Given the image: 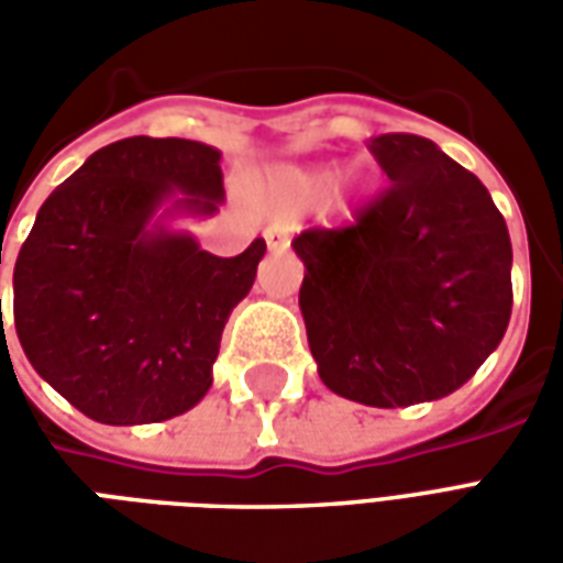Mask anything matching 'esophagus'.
I'll use <instances>...</instances> for the list:
<instances>
[{"label":"esophagus","mask_w":563,"mask_h":563,"mask_svg":"<svg viewBox=\"0 0 563 563\" xmlns=\"http://www.w3.org/2000/svg\"><path fill=\"white\" fill-rule=\"evenodd\" d=\"M292 234H295L292 222L277 220V222H271L262 238H265V244H268L271 253H283V250L289 246V241H292Z\"/></svg>","instance_id":"1"}]
</instances>
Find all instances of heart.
Returning <instances> with one entry per match:
<instances>
[{
	"label": "heart",
	"mask_w": 563,
	"mask_h": 563,
	"mask_svg": "<svg viewBox=\"0 0 563 563\" xmlns=\"http://www.w3.org/2000/svg\"><path fill=\"white\" fill-rule=\"evenodd\" d=\"M334 186V168H307V172L283 174V189L295 205H313L319 198L329 196Z\"/></svg>",
	"instance_id": "b5f03b06"
}]
</instances>
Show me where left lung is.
<instances>
[{"mask_svg":"<svg viewBox=\"0 0 563 563\" xmlns=\"http://www.w3.org/2000/svg\"><path fill=\"white\" fill-rule=\"evenodd\" d=\"M391 186L355 225L292 241L298 292L322 383L367 407H410L461 389L509 325L512 244L479 177L419 135H379Z\"/></svg>","mask_w":563,"mask_h":563,"instance_id":"8db88e82","label":"left lung"}]
</instances>
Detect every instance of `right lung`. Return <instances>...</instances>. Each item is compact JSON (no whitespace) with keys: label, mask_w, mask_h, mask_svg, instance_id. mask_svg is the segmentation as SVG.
<instances>
[{"label":"right lung","mask_w":563,"mask_h":563,"mask_svg":"<svg viewBox=\"0 0 563 563\" xmlns=\"http://www.w3.org/2000/svg\"><path fill=\"white\" fill-rule=\"evenodd\" d=\"M220 159L201 141H114L56 186L20 246V346L96 422H165L208 395L222 329L265 256L262 238L220 258L172 229L220 210Z\"/></svg>","instance_id":"right-lung-1"}]
</instances>
